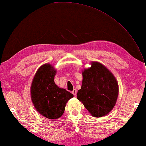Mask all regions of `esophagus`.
Returning <instances> with one entry per match:
<instances>
[{
	"instance_id": "34e87169",
	"label": "esophagus",
	"mask_w": 146,
	"mask_h": 146,
	"mask_svg": "<svg viewBox=\"0 0 146 146\" xmlns=\"http://www.w3.org/2000/svg\"><path fill=\"white\" fill-rule=\"evenodd\" d=\"M72 94L74 96H76V94H77V90H76V89H74L72 92Z\"/></svg>"
}]
</instances>
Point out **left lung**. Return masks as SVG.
Segmentation results:
<instances>
[{
	"mask_svg": "<svg viewBox=\"0 0 146 146\" xmlns=\"http://www.w3.org/2000/svg\"><path fill=\"white\" fill-rule=\"evenodd\" d=\"M82 85L77 94L79 101L95 117L106 115L115 105L119 86L115 78L100 63H91L82 72Z\"/></svg>",
	"mask_w": 146,
	"mask_h": 146,
	"instance_id": "1",
	"label": "left lung"
}]
</instances>
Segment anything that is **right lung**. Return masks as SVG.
Here are the masks:
<instances>
[{
    "instance_id": "add662e5",
    "label": "right lung",
    "mask_w": 146,
    "mask_h": 146,
    "mask_svg": "<svg viewBox=\"0 0 146 146\" xmlns=\"http://www.w3.org/2000/svg\"><path fill=\"white\" fill-rule=\"evenodd\" d=\"M56 71L50 64L38 68L31 87V96L35 108L42 115L49 119L60 118L67 101L73 94L61 88L54 81Z\"/></svg>"
}]
</instances>
